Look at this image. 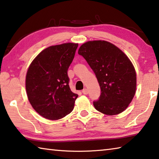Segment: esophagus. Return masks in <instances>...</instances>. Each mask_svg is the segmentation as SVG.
Masks as SVG:
<instances>
[{
	"instance_id": "34e87169",
	"label": "esophagus",
	"mask_w": 159,
	"mask_h": 159,
	"mask_svg": "<svg viewBox=\"0 0 159 159\" xmlns=\"http://www.w3.org/2000/svg\"><path fill=\"white\" fill-rule=\"evenodd\" d=\"M82 92H83V94H88V89L87 88L83 89L82 90Z\"/></svg>"
}]
</instances>
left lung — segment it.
<instances>
[{
	"mask_svg": "<svg viewBox=\"0 0 159 159\" xmlns=\"http://www.w3.org/2000/svg\"><path fill=\"white\" fill-rule=\"evenodd\" d=\"M78 53L94 72L101 88L94 108L108 115L123 112L136 89V73L131 60L116 46L103 40L85 42Z\"/></svg>",
	"mask_w": 159,
	"mask_h": 159,
	"instance_id": "obj_1",
	"label": "left lung"
}]
</instances>
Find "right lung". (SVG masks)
<instances>
[{
  "mask_svg": "<svg viewBox=\"0 0 159 159\" xmlns=\"http://www.w3.org/2000/svg\"><path fill=\"white\" fill-rule=\"evenodd\" d=\"M79 44L65 43L43 50L31 62L25 77L28 100L48 120L61 119L73 111L78 94L70 89L68 68Z\"/></svg>",
  "mask_w": 159,
  "mask_h": 159,
  "instance_id": "obj_1",
  "label": "right lung"
}]
</instances>
